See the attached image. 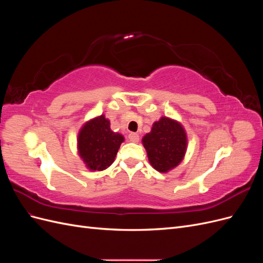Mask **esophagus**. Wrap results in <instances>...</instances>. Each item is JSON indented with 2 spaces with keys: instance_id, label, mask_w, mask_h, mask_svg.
<instances>
[{
  "instance_id": "1",
  "label": "esophagus",
  "mask_w": 263,
  "mask_h": 263,
  "mask_svg": "<svg viewBox=\"0 0 263 263\" xmlns=\"http://www.w3.org/2000/svg\"><path fill=\"white\" fill-rule=\"evenodd\" d=\"M128 138L133 142H138L139 141V135L137 133H130L128 135Z\"/></svg>"
}]
</instances>
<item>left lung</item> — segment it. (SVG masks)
<instances>
[{
  "instance_id": "8db88e82",
  "label": "left lung",
  "mask_w": 263,
  "mask_h": 263,
  "mask_svg": "<svg viewBox=\"0 0 263 263\" xmlns=\"http://www.w3.org/2000/svg\"><path fill=\"white\" fill-rule=\"evenodd\" d=\"M151 166L168 173L183 161L187 150V134L183 125L166 116L155 122L141 139Z\"/></svg>"
}]
</instances>
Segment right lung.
Returning a JSON list of instances; mask_svg holds the SVG:
<instances>
[{"instance_id": "right-lung-1", "label": "right lung", "mask_w": 263, "mask_h": 263, "mask_svg": "<svg viewBox=\"0 0 263 263\" xmlns=\"http://www.w3.org/2000/svg\"><path fill=\"white\" fill-rule=\"evenodd\" d=\"M125 138L110 129L109 119L104 114L86 121L78 133L79 157L90 171H103L115 160Z\"/></svg>"}]
</instances>
